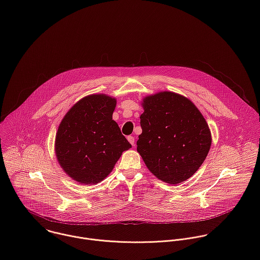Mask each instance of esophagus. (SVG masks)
Listing matches in <instances>:
<instances>
[{
	"label": "esophagus",
	"mask_w": 260,
	"mask_h": 260,
	"mask_svg": "<svg viewBox=\"0 0 260 260\" xmlns=\"http://www.w3.org/2000/svg\"><path fill=\"white\" fill-rule=\"evenodd\" d=\"M127 140H128V142H129L133 146H135V138H134L133 136H128V137H127Z\"/></svg>",
	"instance_id": "obj_1"
}]
</instances>
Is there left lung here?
<instances>
[{"label": "left lung", "instance_id": "1", "mask_svg": "<svg viewBox=\"0 0 260 260\" xmlns=\"http://www.w3.org/2000/svg\"><path fill=\"white\" fill-rule=\"evenodd\" d=\"M143 107L137 150L147 168L169 184L187 180L202 166L211 147L204 116L188 99L170 91L147 96Z\"/></svg>", "mask_w": 260, "mask_h": 260}]
</instances>
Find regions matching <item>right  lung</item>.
I'll use <instances>...</instances> for the list:
<instances>
[{
	"mask_svg": "<svg viewBox=\"0 0 260 260\" xmlns=\"http://www.w3.org/2000/svg\"><path fill=\"white\" fill-rule=\"evenodd\" d=\"M115 99L92 94L74 105L59 124L55 153L63 171L81 184H95L112 172L132 147L112 120Z\"/></svg>",
	"mask_w": 260,
	"mask_h": 260,
	"instance_id": "1",
	"label": "right lung"
}]
</instances>
